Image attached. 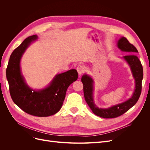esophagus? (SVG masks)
Here are the masks:
<instances>
[{
    "mask_svg": "<svg viewBox=\"0 0 150 150\" xmlns=\"http://www.w3.org/2000/svg\"><path fill=\"white\" fill-rule=\"evenodd\" d=\"M77 71H78L79 75L81 76V74H83L85 71L84 67L83 65H79L78 67H77Z\"/></svg>",
    "mask_w": 150,
    "mask_h": 150,
    "instance_id": "1",
    "label": "esophagus"
}]
</instances>
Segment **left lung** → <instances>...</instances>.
<instances>
[{
	"label": "left lung",
	"instance_id": "obj_1",
	"mask_svg": "<svg viewBox=\"0 0 150 150\" xmlns=\"http://www.w3.org/2000/svg\"><path fill=\"white\" fill-rule=\"evenodd\" d=\"M117 46L121 51L128 54L122 57V58L128 62L135 80V89L131 98L124 103L109 108H99L94 104L93 99V79L87 74H84L81 78L86 103L94 114L103 118H114L123 115L137 103L142 93L143 71L142 63L135 54L138 52V50L133 44H130L128 39L125 37H122L118 40Z\"/></svg>",
	"mask_w": 150,
	"mask_h": 150
}]
</instances>
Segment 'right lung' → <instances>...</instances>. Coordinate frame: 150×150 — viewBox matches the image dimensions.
<instances>
[{
  "label": "right lung",
  "instance_id": "1",
  "mask_svg": "<svg viewBox=\"0 0 150 150\" xmlns=\"http://www.w3.org/2000/svg\"><path fill=\"white\" fill-rule=\"evenodd\" d=\"M38 39L36 35L27 38L13 50L8 61L6 76L11 96L17 106L28 114L46 117L56 114L61 110L69 85L78 78L76 69L57 74L47 88L35 91L29 88L21 74L20 62L26 49Z\"/></svg>",
  "mask_w": 150,
  "mask_h": 150
}]
</instances>
